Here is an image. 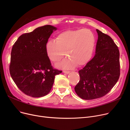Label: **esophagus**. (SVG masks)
Returning a JSON list of instances; mask_svg holds the SVG:
<instances>
[{"label": "esophagus", "instance_id": "esophagus-1", "mask_svg": "<svg viewBox=\"0 0 130 130\" xmlns=\"http://www.w3.org/2000/svg\"><path fill=\"white\" fill-rule=\"evenodd\" d=\"M63 73H65V74H69L70 73V71H63Z\"/></svg>", "mask_w": 130, "mask_h": 130}]
</instances>
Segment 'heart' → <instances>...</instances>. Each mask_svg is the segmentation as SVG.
I'll return each mask as SVG.
<instances>
[{
  "label": "heart",
  "instance_id": "1",
  "mask_svg": "<svg viewBox=\"0 0 130 130\" xmlns=\"http://www.w3.org/2000/svg\"><path fill=\"white\" fill-rule=\"evenodd\" d=\"M96 37L88 29L69 30L61 32L56 36L55 42L49 40L45 51L49 59L57 63L65 55L67 58L58 65L63 69H72L76 65L83 66L92 57L96 44Z\"/></svg>",
  "mask_w": 130,
  "mask_h": 130
}]
</instances>
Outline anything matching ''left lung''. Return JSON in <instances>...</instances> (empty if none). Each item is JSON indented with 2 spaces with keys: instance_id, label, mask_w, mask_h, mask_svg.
Listing matches in <instances>:
<instances>
[{
  "instance_id": "8db88e82",
  "label": "left lung",
  "mask_w": 130,
  "mask_h": 130,
  "mask_svg": "<svg viewBox=\"0 0 130 130\" xmlns=\"http://www.w3.org/2000/svg\"><path fill=\"white\" fill-rule=\"evenodd\" d=\"M98 39L94 57L78 71L80 80L74 89L79 97H103L118 82L120 75V52L112 38L96 29Z\"/></svg>"
}]
</instances>
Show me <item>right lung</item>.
Wrapping results in <instances>:
<instances>
[{
  "label": "right lung",
  "instance_id": "right-lung-1",
  "mask_svg": "<svg viewBox=\"0 0 130 130\" xmlns=\"http://www.w3.org/2000/svg\"><path fill=\"white\" fill-rule=\"evenodd\" d=\"M57 28L39 27L20 36L13 45L9 71L19 90L33 98L45 96L51 91L55 76L62 72L54 69L48 57L45 45Z\"/></svg>",
  "mask_w": 130,
  "mask_h": 130
}]
</instances>
